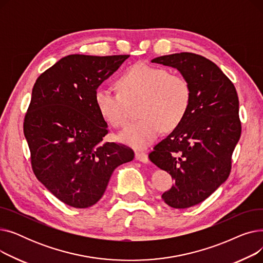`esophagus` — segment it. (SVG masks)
<instances>
[{"instance_id":"esophagus-1","label":"esophagus","mask_w":263,"mask_h":263,"mask_svg":"<svg viewBox=\"0 0 263 263\" xmlns=\"http://www.w3.org/2000/svg\"><path fill=\"white\" fill-rule=\"evenodd\" d=\"M135 159L137 161L142 162V163H148L149 162L148 156L145 153H142V151H136V153H135Z\"/></svg>"}]
</instances>
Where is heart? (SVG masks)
Listing matches in <instances>:
<instances>
[{
  "instance_id": "heart-1",
  "label": "heart",
  "mask_w": 263,
  "mask_h": 263,
  "mask_svg": "<svg viewBox=\"0 0 263 263\" xmlns=\"http://www.w3.org/2000/svg\"><path fill=\"white\" fill-rule=\"evenodd\" d=\"M118 88L102 85L95 92L100 115L113 127H122L130 117V105L140 101V120L124 129L119 137L135 149H145L163 131L172 130L185 117L192 99V88L185 77L166 69L140 63L118 80Z\"/></svg>"
}]
</instances>
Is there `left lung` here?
Masks as SVG:
<instances>
[{"instance_id": "left-lung-1", "label": "left lung", "mask_w": 263, "mask_h": 263, "mask_svg": "<svg viewBox=\"0 0 263 263\" xmlns=\"http://www.w3.org/2000/svg\"><path fill=\"white\" fill-rule=\"evenodd\" d=\"M151 63L178 69L192 88L185 117L149 154L150 161L175 180L163 200L185 209L208 198L230 174L241 136L238 93L225 73L201 55L175 53Z\"/></svg>"}]
</instances>
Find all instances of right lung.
Instances as JSON below:
<instances>
[{
  "label": "right lung",
  "instance_id": "1",
  "mask_svg": "<svg viewBox=\"0 0 263 263\" xmlns=\"http://www.w3.org/2000/svg\"><path fill=\"white\" fill-rule=\"evenodd\" d=\"M130 55L71 54L41 73L32 90L23 132L38 180L64 203L84 209L98 202L133 150L104 143L107 123L95 92Z\"/></svg>",
  "mask_w": 263,
  "mask_h": 263
}]
</instances>
